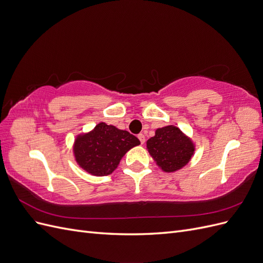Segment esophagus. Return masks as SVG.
<instances>
[{"label": "esophagus", "instance_id": "esophagus-1", "mask_svg": "<svg viewBox=\"0 0 263 263\" xmlns=\"http://www.w3.org/2000/svg\"><path fill=\"white\" fill-rule=\"evenodd\" d=\"M138 139L140 140L141 145H142V144H145V141H146V137H145V135H144V134H139V135H138Z\"/></svg>", "mask_w": 263, "mask_h": 263}]
</instances>
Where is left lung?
Wrapping results in <instances>:
<instances>
[{
	"label": "left lung",
	"mask_w": 263,
	"mask_h": 263,
	"mask_svg": "<svg viewBox=\"0 0 263 263\" xmlns=\"http://www.w3.org/2000/svg\"><path fill=\"white\" fill-rule=\"evenodd\" d=\"M147 150L163 172H176L185 166L195 153V144L187 135L174 125L156 129L147 140Z\"/></svg>",
	"instance_id": "left-lung-1"
}]
</instances>
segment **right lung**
Listing matches in <instances>:
<instances>
[{"mask_svg": "<svg viewBox=\"0 0 263 263\" xmlns=\"http://www.w3.org/2000/svg\"><path fill=\"white\" fill-rule=\"evenodd\" d=\"M139 144L127 130L101 122L92 130L77 135L72 150L81 169L94 177H104L116 170L127 151Z\"/></svg>", "mask_w": 263, "mask_h": 263, "instance_id": "obj_1", "label": "right lung"}]
</instances>
